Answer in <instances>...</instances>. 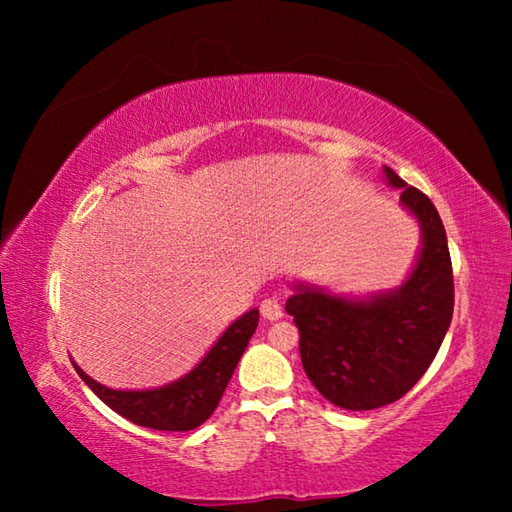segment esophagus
<instances>
[{
    "mask_svg": "<svg viewBox=\"0 0 512 512\" xmlns=\"http://www.w3.org/2000/svg\"><path fill=\"white\" fill-rule=\"evenodd\" d=\"M259 311H262V316H264L266 320H280V318L284 316V314H282L280 300H275V298L262 300V305H259Z\"/></svg>",
    "mask_w": 512,
    "mask_h": 512,
    "instance_id": "esophagus-1",
    "label": "esophagus"
}]
</instances>
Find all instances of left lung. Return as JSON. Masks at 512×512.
Masks as SVG:
<instances>
[{
	"mask_svg": "<svg viewBox=\"0 0 512 512\" xmlns=\"http://www.w3.org/2000/svg\"><path fill=\"white\" fill-rule=\"evenodd\" d=\"M388 185L420 223L422 248L400 289L368 300L298 284L287 314L300 329V359L318 393L341 409L397 402L427 372L454 314V275L445 225L420 189L384 167Z\"/></svg>",
	"mask_w": 512,
	"mask_h": 512,
	"instance_id": "8db88e82",
	"label": "left lung"
}]
</instances>
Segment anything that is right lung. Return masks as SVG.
Segmentation results:
<instances>
[{
  "mask_svg": "<svg viewBox=\"0 0 512 512\" xmlns=\"http://www.w3.org/2000/svg\"><path fill=\"white\" fill-rule=\"evenodd\" d=\"M257 323L259 311H246L225 329L221 339L212 345V350L192 372L167 386L151 388V391H115V388L103 386L85 375L76 363L74 368L103 404H108L112 411L124 415L133 424L158 431H192L201 427L219 406L225 386H228L250 336L255 334Z\"/></svg>",
  "mask_w": 512,
  "mask_h": 512,
  "instance_id": "1",
  "label": "right lung"
}]
</instances>
